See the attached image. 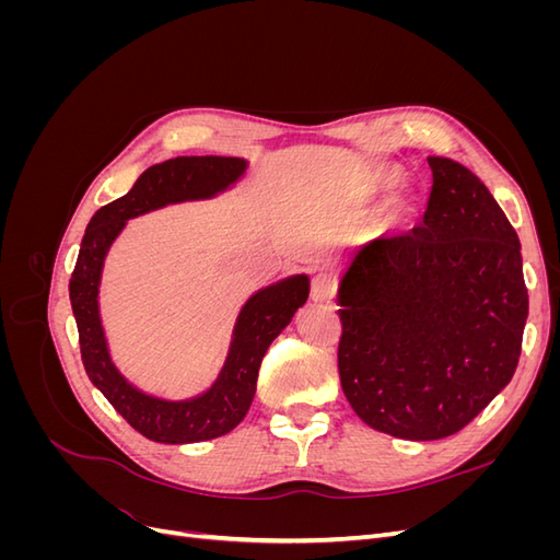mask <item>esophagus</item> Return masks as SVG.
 <instances>
[{
	"label": "esophagus",
	"mask_w": 560,
	"mask_h": 560,
	"mask_svg": "<svg viewBox=\"0 0 560 560\" xmlns=\"http://www.w3.org/2000/svg\"><path fill=\"white\" fill-rule=\"evenodd\" d=\"M311 296L313 301L329 303L336 296V280L327 273H317L311 282Z\"/></svg>",
	"instance_id": "esophagus-1"
}]
</instances>
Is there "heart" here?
I'll use <instances>...</instances> for the list:
<instances>
[{
  "label": "heart",
  "mask_w": 560,
  "mask_h": 560,
  "mask_svg": "<svg viewBox=\"0 0 560 560\" xmlns=\"http://www.w3.org/2000/svg\"><path fill=\"white\" fill-rule=\"evenodd\" d=\"M399 182H401L399 167L383 165V167H376V171L369 173L366 191H387V189H393V186H397ZM404 217H406V210H404V206H399L393 210V214H389V222H401Z\"/></svg>",
  "instance_id": "b5f03b06"
}]
</instances>
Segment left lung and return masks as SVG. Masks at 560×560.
Masks as SVG:
<instances>
[{
    "label": "left lung",
    "instance_id": "8db88e82",
    "mask_svg": "<svg viewBox=\"0 0 560 560\" xmlns=\"http://www.w3.org/2000/svg\"><path fill=\"white\" fill-rule=\"evenodd\" d=\"M422 224L350 257L338 376L369 428L413 442L460 432L512 381L528 290L510 219L465 165L428 156Z\"/></svg>",
    "mask_w": 560,
    "mask_h": 560
}]
</instances>
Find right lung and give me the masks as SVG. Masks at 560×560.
Segmentation results:
<instances>
[{
	"label": "right lung",
	"mask_w": 560,
	"mask_h": 560,
	"mask_svg": "<svg viewBox=\"0 0 560 560\" xmlns=\"http://www.w3.org/2000/svg\"><path fill=\"white\" fill-rule=\"evenodd\" d=\"M247 163L231 156H177L144 171L132 189L100 208L83 233L70 301L79 329L81 360L91 383L107 397L128 425L161 444H194L231 432L245 418L257 393L259 366L273 338L306 303L308 276H292L252 294L233 329L222 374L194 399L165 401L132 387L114 366L97 311V287L107 249L130 217L167 202L212 198L241 179Z\"/></svg>",
	"instance_id": "obj_1"
}]
</instances>
